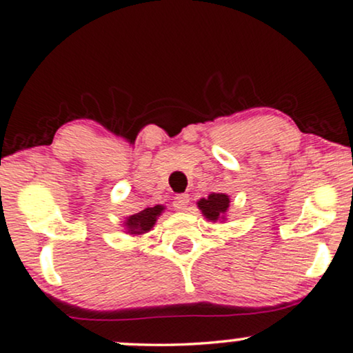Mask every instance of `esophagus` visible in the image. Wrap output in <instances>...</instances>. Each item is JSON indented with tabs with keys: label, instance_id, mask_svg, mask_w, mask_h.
<instances>
[{
	"label": "esophagus",
	"instance_id": "obj_1",
	"mask_svg": "<svg viewBox=\"0 0 353 353\" xmlns=\"http://www.w3.org/2000/svg\"><path fill=\"white\" fill-rule=\"evenodd\" d=\"M188 203H190L188 194H176L175 201H173V208H175L176 211H185L186 208H188Z\"/></svg>",
	"mask_w": 353,
	"mask_h": 353
}]
</instances>
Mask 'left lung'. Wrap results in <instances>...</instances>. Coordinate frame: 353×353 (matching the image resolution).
Listing matches in <instances>:
<instances>
[{
	"instance_id": "left-lung-1",
	"label": "left lung",
	"mask_w": 353,
	"mask_h": 353,
	"mask_svg": "<svg viewBox=\"0 0 353 353\" xmlns=\"http://www.w3.org/2000/svg\"><path fill=\"white\" fill-rule=\"evenodd\" d=\"M198 210L211 223H224L228 221V211L230 206V198L225 193H211L208 198H201Z\"/></svg>"
}]
</instances>
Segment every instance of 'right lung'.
<instances>
[{
	"instance_id": "1",
	"label": "right lung",
	"mask_w": 353,
	"mask_h": 353,
	"mask_svg": "<svg viewBox=\"0 0 353 353\" xmlns=\"http://www.w3.org/2000/svg\"><path fill=\"white\" fill-rule=\"evenodd\" d=\"M165 206L162 204H157L154 208H145V210L136 212V214L128 216L125 221H123L124 232L129 234V236L141 237L143 234H147L149 230L154 228L159 216L162 214Z\"/></svg>"
}]
</instances>
